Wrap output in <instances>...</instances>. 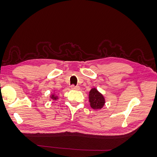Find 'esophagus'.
Instances as JSON below:
<instances>
[{
    "label": "esophagus",
    "instance_id": "34e87169",
    "mask_svg": "<svg viewBox=\"0 0 157 157\" xmlns=\"http://www.w3.org/2000/svg\"><path fill=\"white\" fill-rule=\"evenodd\" d=\"M71 89L75 90H78L80 89V87L78 86H75V85H71Z\"/></svg>",
    "mask_w": 157,
    "mask_h": 157
}]
</instances>
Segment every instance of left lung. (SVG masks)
Wrapping results in <instances>:
<instances>
[{"instance_id":"8db88e82","label":"left lung","mask_w":157,"mask_h":157,"mask_svg":"<svg viewBox=\"0 0 157 157\" xmlns=\"http://www.w3.org/2000/svg\"><path fill=\"white\" fill-rule=\"evenodd\" d=\"M89 101L90 106L94 109H100L105 105V98L98 91L96 88H92L89 92Z\"/></svg>"}]
</instances>
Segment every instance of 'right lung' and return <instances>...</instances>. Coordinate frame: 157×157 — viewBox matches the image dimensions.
Returning a JSON list of instances; mask_svg holds the SVG:
<instances>
[{
	"instance_id": "right-lung-1",
	"label": "right lung",
	"mask_w": 157,
	"mask_h": 157,
	"mask_svg": "<svg viewBox=\"0 0 157 157\" xmlns=\"http://www.w3.org/2000/svg\"><path fill=\"white\" fill-rule=\"evenodd\" d=\"M51 98L53 99V100H56V99H58V97H57L55 94H52L51 96Z\"/></svg>"
}]
</instances>
